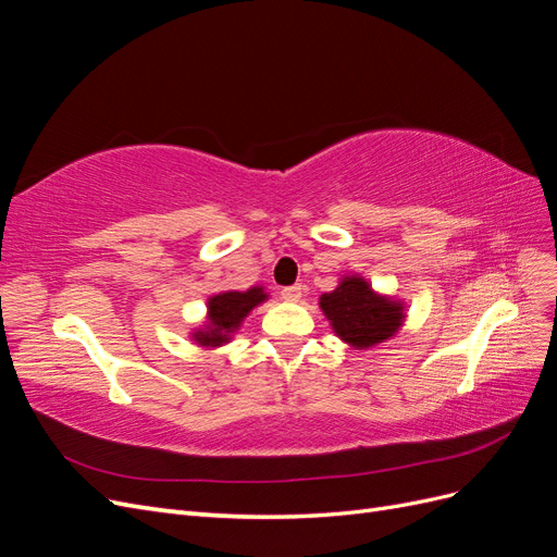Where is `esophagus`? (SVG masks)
Returning <instances> with one entry per match:
<instances>
[{
  "label": "esophagus",
  "instance_id": "esophagus-1",
  "mask_svg": "<svg viewBox=\"0 0 557 557\" xmlns=\"http://www.w3.org/2000/svg\"><path fill=\"white\" fill-rule=\"evenodd\" d=\"M301 293H305V288H301V285L297 283V285H288V288H283V290H281V297H283L285 301H299V299H301Z\"/></svg>",
  "mask_w": 557,
  "mask_h": 557
}]
</instances>
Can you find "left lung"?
<instances>
[{"mask_svg": "<svg viewBox=\"0 0 557 557\" xmlns=\"http://www.w3.org/2000/svg\"><path fill=\"white\" fill-rule=\"evenodd\" d=\"M320 309L332 330L352 348H372L401 327L404 305L372 290L362 276H344L332 293L320 297Z\"/></svg>", "mask_w": 557, "mask_h": 557, "instance_id": "1", "label": "left lung"}]
</instances>
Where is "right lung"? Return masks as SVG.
<instances>
[{
  "mask_svg": "<svg viewBox=\"0 0 557 557\" xmlns=\"http://www.w3.org/2000/svg\"><path fill=\"white\" fill-rule=\"evenodd\" d=\"M269 295L264 288L256 285L246 293L227 290L209 297L207 301V325L193 332V339L205 348H218L232 339V334L237 332L244 323V318L267 299Z\"/></svg>",
  "mask_w": 557,
  "mask_h": 557,
  "instance_id": "obj_1",
  "label": "right lung"
}]
</instances>
